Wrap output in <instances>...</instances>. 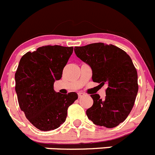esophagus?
Segmentation results:
<instances>
[{"label": "esophagus", "mask_w": 155, "mask_h": 155, "mask_svg": "<svg viewBox=\"0 0 155 155\" xmlns=\"http://www.w3.org/2000/svg\"><path fill=\"white\" fill-rule=\"evenodd\" d=\"M85 96V94L83 92H78V97L79 98H82V97Z\"/></svg>", "instance_id": "obj_1"}]
</instances>
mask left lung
<instances>
[{
	"label": "left lung",
	"mask_w": 155,
	"mask_h": 155,
	"mask_svg": "<svg viewBox=\"0 0 155 155\" xmlns=\"http://www.w3.org/2000/svg\"><path fill=\"white\" fill-rule=\"evenodd\" d=\"M76 56L90 66L92 81L108 86L105 99L91 94L93 105L86 114L93 124L113 128L123 123L134 107L138 91L137 72L130 56L102 42L75 46Z\"/></svg>",
	"instance_id": "1"
}]
</instances>
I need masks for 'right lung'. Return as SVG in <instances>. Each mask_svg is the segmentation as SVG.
Listing matches in <instances>:
<instances>
[{
    "instance_id": "right-lung-1",
    "label": "right lung",
    "mask_w": 155,
    "mask_h": 155,
    "mask_svg": "<svg viewBox=\"0 0 155 155\" xmlns=\"http://www.w3.org/2000/svg\"><path fill=\"white\" fill-rule=\"evenodd\" d=\"M73 50L72 46H42L26 53L19 61L15 75L19 106L28 121L42 131L61 127L68 107L78 98L76 92L64 94L53 89Z\"/></svg>"
}]
</instances>
